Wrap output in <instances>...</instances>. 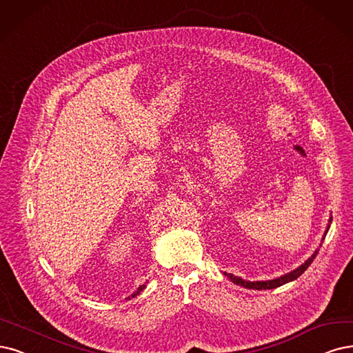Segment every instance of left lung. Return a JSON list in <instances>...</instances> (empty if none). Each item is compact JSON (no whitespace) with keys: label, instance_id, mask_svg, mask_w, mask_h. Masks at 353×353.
Masks as SVG:
<instances>
[{"label":"left lung","instance_id":"obj_1","mask_svg":"<svg viewBox=\"0 0 353 353\" xmlns=\"http://www.w3.org/2000/svg\"><path fill=\"white\" fill-rule=\"evenodd\" d=\"M330 224H332V216L329 218V224H327V228H325V231H324V234H323L321 241L325 239V234H327V231H329V228H330ZM320 247H321V244H320ZM319 250H320V249H317L314 253H312L301 266H298L296 269H294V270H291V272H288V273H285V275H282V276H279V278H275V279H269V281H245V279H243V278H240V276L232 275V273L224 272V275H225L231 282H234L236 285H240V286H244V288H247V290H257V291H260V290H273V288H278V286H282V285L288 283V282H291V281H295L296 278L301 276L303 273L307 270V268L312 263V260L316 259Z\"/></svg>","mask_w":353,"mask_h":353}]
</instances>
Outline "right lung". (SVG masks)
Segmentation results:
<instances>
[{
	"label": "right lung",
	"instance_id": "right-lung-1",
	"mask_svg": "<svg viewBox=\"0 0 353 353\" xmlns=\"http://www.w3.org/2000/svg\"><path fill=\"white\" fill-rule=\"evenodd\" d=\"M145 286H147L145 283H143V285H139V286H138V290H137V291H135L134 294H130V296H128V299H130V298H134V296H137V295H138L139 292H142L143 290H145Z\"/></svg>",
	"mask_w": 353,
	"mask_h": 353
}]
</instances>
